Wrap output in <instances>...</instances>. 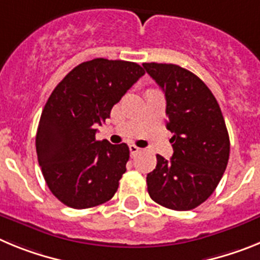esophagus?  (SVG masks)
<instances>
[{
    "instance_id": "34e87169",
    "label": "esophagus",
    "mask_w": 260,
    "mask_h": 260,
    "mask_svg": "<svg viewBox=\"0 0 260 260\" xmlns=\"http://www.w3.org/2000/svg\"><path fill=\"white\" fill-rule=\"evenodd\" d=\"M128 150H130V153H132V156H135L137 153H139L142 151L139 147L134 146V144H130V146H128Z\"/></svg>"
}]
</instances>
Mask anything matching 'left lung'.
<instances>
[{"label": "left lung", "mask_w": 260, "mask_h": 260, "mask_svg": "<svg viewBox=\"0 0 260 260\" xmlns=\"http://www.w3.org/2000/svg\"><path fill=\"white\" fill-rule=\"evenodd\" d=\"M164 91L167 128L173 156L147 174L151 199L164 207L189 211L207 201L228 165L229 135L217 100L202 79L173 63H143Z\"/></svg>", "instance_id": "left-lung-1"}]
</instances>
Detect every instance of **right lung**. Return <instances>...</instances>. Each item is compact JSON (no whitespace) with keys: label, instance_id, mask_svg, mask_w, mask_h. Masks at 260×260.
<instances>
[{"label":"right lung","instance_id":"1","mask_svg":"<svg viewBox=\"0 0 260 260\" xmlns=\"http://www.w3.org/2000/svg\"><path fill=\"white\" fill-rule=\"evenodd\" d=\"M144 75L135 62L95 58L74 68L53 89L39 122L36 152L52 194L83 210L113 198L126 172V143L96 141V125Z\"/></svg>","mask_w":260,"mask_h":260}]
</instances>
